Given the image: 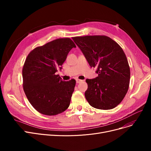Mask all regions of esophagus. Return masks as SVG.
Segmentation results:
<instances>
[{"instance_id":"esophagus-1","label":"esophagus","mask_w":151,"mask_h":151,"mask_svg":"<svg viewBox=\"0 0 151 151\" xmlns=\"http://www.w3.org/2000/svg\"><path fill=\"white\" fill-rule=\"evenodd\" d=\"M82 81H83V80H79V79H77V80H76V83H81V82H82Z\"/></svg>"}]
</instances>
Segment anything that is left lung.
Masks as SVG:
<instances>
[{
    "mask_svg": "<svg viewBox=\"0 0 151 151\" xmlns=\"http://www.w3.org/2000/svg\"><path fill=\"white\" fill-rule=\"evenodd\" d=\"M98 76L87 79L85 97L89 105L100 109H110L122 101L128 91L130 70L127 59L115 41L105 35L73 37Z\"/></svg>",
    "mask_w": 151,
    "mask_h": 151,
    "instance_id": "8db88e82",
    "label": "left lung"
}]
</instances>
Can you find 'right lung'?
<instances>
[{"instance_id":"right-lung-1","label":"right lung","mask_w":151,"mask_h":151,"mask_svg":"<svg viewBox=\"0 0 151 151\" xmlns=\"http://www.w3.org/2000/svg\"><path fill=\"white\" fill-rule=\"evenodd\" d=\"M76 47L70 38H58L35 47L28 54L22 68L23 89L38 112L54 116L69 106L76 84L75 80H62L55 75L69 51Z\"/></svg>"}]
</instances>
